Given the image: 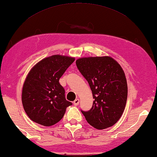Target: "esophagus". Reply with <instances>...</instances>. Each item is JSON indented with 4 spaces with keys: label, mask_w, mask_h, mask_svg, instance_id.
Returning a JSON list of instances; mask_svg holds the SVG:
<instances>
[{
    "label": "esophagus",
    "mask_w": 157,
    "mask_h": 157,
    "mask_svg": "<svg viewBox=\"0 0 157 157\" xmlns=\"http://www.w3.org/2000/svg\"><path fill=\"white\" fill-rule=\"evenodd\" d=\"M79 101H79L78 98H76V99H75L74 101V105H78L79 104Z\"/></svg>",
    "instance_id": "esophagus-1"
}]
</instances>
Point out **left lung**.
Listing matches in <instances>:
<instances>
[{"label":"left lung","mask_w":157,"mask_h":157,"mask_svg":"<svg viewBox=\"0 0 157 157\" xmlns=\"http://www.w3.org/2000/svg\"><path fill=\"white\" fill-rule=\"evenodd\" d=\"M78 70L91 88L92 108L82 111L87 123L98 130L114 125L124 111L128 84L124 71L110 56H90L77 59Z\"/></svg>","instance_id":"obj_1"}]
</instances>
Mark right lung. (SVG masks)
<instances>
[{
	"mask_svg": "<svg viewBox=\"0 0 157 157\" xmlns=\"http://www.w3.org/2000/svg\"><path fill=\"white\" fill-rule=\"evenodd\" d=\"M74 57L52 55L40 60L27 74L22 90V103L29 118L44 126L60 121L71 105L65 97L59 79L72 63Z\"/></svg>",
	"mask_w": 157,
	"mask_h": 157,
	"instance_id": "1",
	"label": "right lung"
}]
</instances>
